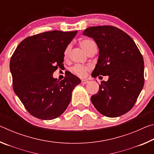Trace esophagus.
<instances>
[{"label": "esophagus", "instance_id": "esophagus-1", "mask_svg": "<svg viewBox=\"0 0 154 154\" xmlns=\"http://www.w3.org/2000/svg\"><path fill=\"white\" fill-rule=\"evenodd\" d=\"M88 80H85V79H83V80H82V84H86V83H88Z\"/></svg>", "mask_w": 154, "mask_h": 154}]
</instances>
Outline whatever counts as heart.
Here are the masks:
<instances>
[{
    "label": "heart",
    "instance_id": "b5f03b06",
    "mask_svg": "<svg viewBox=\"0 0 154 154\" xmlns=\"http://www.w3.org/2000/svg\"><path fill=\"white\" fill-rule=\"evenodd\" d=\"M79 45L82 47V48L84 50L87 54L89 53V51L92 49L93 48L96 47L94 43L90 39H83L81 41L79 42ZM71 45H68L66 49H64V58H67L69 55L70 51H71ZM90 70V68L87 66H82V65H75L71 69V71L72 72H74L75 75L77 76L83 77H85L86 75L87 72Z\"/></svg>",
    "mask_w": 154,
    "mask_h": 154
}]
</instances>
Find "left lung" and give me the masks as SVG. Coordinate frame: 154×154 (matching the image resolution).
Instances as JSON below:
<instances>
[{"label": "left lung", "mask_w": 154, "mask_h": 154, "mask_svg": "<svg viewBox=\"0 0 154 154\" xmlns=\"http://www.w3.org/2000/svg\"><path fill=\"white\" fill-rule=\"evenodd\" d=\"M83 35L93 38L99 49L92 77L109 76L107 82H101L91 101L109 118L126 113L144 85V61L139 48L128 34L113 26L89 27Z\"/></svg>", "instance_id": "obj_1"}]
</instances>
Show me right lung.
<instances>
[{
    "label": "right lung",
    "instance_id": "right-lung-1",
    "mask_svg": "<svg viewBox=\"0 0 154 154\" xmlns=\"http://www.w3.org/2000/svg\"><path fill=\"white\" fill-rule=\"evenodd\" d=\"M77 31L52 30L28 36L17 47L10 60L14 92L28 113L50 120L60 116L81 80L71 72L57 81L53 73L64 62V51Z\"/></svg>",
    "mask_w": 154,
    "mask_h": 154
}]
</instances>
